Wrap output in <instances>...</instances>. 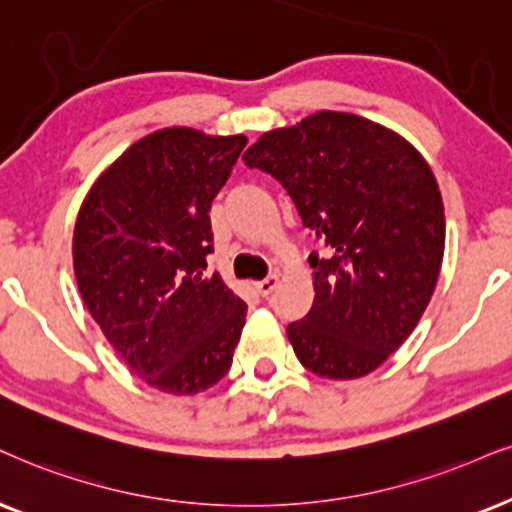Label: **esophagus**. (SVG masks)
I'll return each instance as SVG.
<instances>
[{
    "label": "esophagus",
    "instance_id": "esophagus-1",
    "mask_svg": "<svg viewBox=\"0 0 512 512\" xmlns=\"http://www.w3.org/2000/svg\"><path fill=\"white\" fill-rule=\"evenodd\" d=\"M277 275H268L266 280H261V282H256V292L261 294V296H270L275 292V287H277Z\"/></svg>",
    "mask_w": 512,
    "mask_h": 512
}]
</instances>
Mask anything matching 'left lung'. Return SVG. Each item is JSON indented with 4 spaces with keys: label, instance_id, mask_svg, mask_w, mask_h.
Here are the masks:
<instances>
[{
    "label": "left lung",
    "instance_id": "left-lung-1",
    "mask_svg": "<svg viewBox=\"0 0 512 512\" xmlns=\"http://www.w3.org/2000/svg\"><path fill=\"white\" fill-rule=\"evenodd\" d=\"M244 161L287 189L327 246V258L308 256L311 311L287 327L296 358L327 380L377 370L439 280L446 220L432 168L399 132L342 111L263 132Z\"/></svg>",
    "mask_w": 512,
    "mask_h": 512
}]
</instances>
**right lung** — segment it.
<instances>
[{
  "instance_id": "right-lung-1",
  "label": "right lung",
  "mask_w": 512,
  "mask_h": 512,
  "mask_svg": "<svg viewBox=\"0 0 512 512\" xmlns=\"http://www.w3.org/2000/svg\"><path fill=\"white\" fill-rule=\"evenodd\" d=\"M244 147V135L151 132L99 175L75 220L73 270L87 311L163 394H199L232 365L246 304L208 273V211Z\"/></svg>"
}]
</instances>
